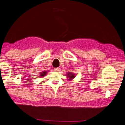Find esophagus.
I'll use <instances>...</instances> for the list:
<instances>
[{"label":"esophagus","instance_id":"34e87169","mask_svg":"<svg viewBox=\"0 0 125 125\" xmlns=\"http://www.w3.org/2000/svg\"><path fill=\"white\" fill-rule=\"evenodd\" d=\"M60 69L59 68H54V71H57V72H59V71H60Z\"/></svg>","mask_w":125,"mask_h":125}]
</instances>
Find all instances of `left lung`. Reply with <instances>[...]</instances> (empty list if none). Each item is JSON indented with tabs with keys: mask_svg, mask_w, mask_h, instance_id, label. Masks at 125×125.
I'll return each mask as SVG.
<instances>
[{
	"mask_svg": "<svg viewBox=\"0 0 125 125\" xmlns=\"http://www.w3.org/2000/svg\"><path fill=\"white\" fill-rule=\"evenodd\" d=\"M66 76H67L68 77H69V81H71V79H73L75 77L74 74L72 73H67Z\"/></svg>",
	"mask_w": 125,
	"mask_h": 125,
	"instance_id": "obj_1",
	"label": "left lung"
}]
</instances>
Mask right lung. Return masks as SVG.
<instances>
[{
    "label": "right lung",
    "mask_w": 125,
    "mask_h": 125,
    "mask_svg": "<svg viewBox=\"0 0 125 125\" xmlns=\"http://www.w3.org/2000/svg\"><path fill=\"white\" fill-rule=\"evenodd\" d=\"M48 71H42V73H40V76H41V77H44V76H46V74L47 73H48Z\"/></svg>",
    "instance_id": "1"
}]
</instances>
